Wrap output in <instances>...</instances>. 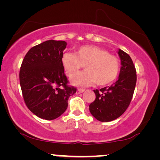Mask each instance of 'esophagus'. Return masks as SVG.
I'll return each mask as SVG.
<instances>
[{
	"instance_id": "obj_1",
	"label": "esophagus",
	"mask_w": 160,
	"mask_h": 160,
	"mask_svg": "<svg viewBox=\"0 0 160 160\" xmlns=\"http://www.w3.org/2000/svg\"><path fill=\"white\" fill-rule=\"evenodd\" d=\"M85 89H78V90H77L76 91V94H80V93H82L83 92H85Z\"/></svg>"
}]
</instances>
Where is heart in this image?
<instances>
[{
    "label": "heart",
    "instance_id": "obj_1",
    "mask_svg": "<svg viewBox=\"0 0 160 160\" xmlns=\"http://www.w3.org/2000/svg\"><path fill=\"white\" fill-rule=\"evenodd\" d=\"M61 63L69 78H74L83 66L86 71L72 80L78 86H89L95 82L97 85H107L113 82L120 72L118 58L96 46H82L75 50V54L66 52L61 57Z\"/></svg>",
    "mask_w": 160,
    "mask_h": 160
}]
</instances>
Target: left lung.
<instances>
[{
    "label": "left lung",
    "mask_w": 160,
    "mask_h": 160,
    "mask_svg": "<svg viewBox=\"0 0 160 160\" xmlns=\"http://www.w3.org/2000/svg\"><path fill=\"white\" fill-rule=\"evenodd\" d=\"M121 70L118 79L111 86L94 90L95 100L90 104V112L102 122L115 120L126 112L136 85V70L128 53L118 49Z\"/></svg>",
    "instance_id": "left-lung-1"
}]
</instances>
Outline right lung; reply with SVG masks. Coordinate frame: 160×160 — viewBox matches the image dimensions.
<instances>
[{
	"instance_id": "right-lung-1",
	"label": "right lung",
	"mask_w": 160,
	"mask_h": 160,
	"mask_svg": "<svg viewBox=\"0 0 160 160\" xmlns=\"http://www.w3.org/2000/svg\"><path fill=\"white\" fill-rule=\"evenodd\" d=\"M67 43L48 40L28 51L22 63L20 82L28 109L38 117L53 120L65 112L76 92L68 85L61 63Z\"/></svg>"
}]
</instances>
